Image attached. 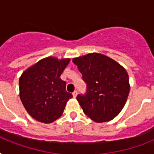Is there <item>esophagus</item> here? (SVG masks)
<instances>
[{"label": "esophagus", "instance_id": "34e87169", "mask_svg": "<svg viewBox=\"0 0 154 154\" xmlns=\"http://www.w3.org/2000/svg\"><path fill=\"white\" fill-rule=\"evenodd\" d=\"M77 91H76V90H75V91L72 93V96H73V97H77Z\"/></svg>", "mask_w": 154, "mask_h": 154}]
</instances>
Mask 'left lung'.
<instances>
[{
  "label": "left lung",
  "mask_w": 154,
  "mask_h": 154,
  "mask_svg": "<svg viewBox=\"0 0 154 154\" xmlns=\"http://www.w3.org/2000/svg\"><path fill=\"white\" fill-rule=\"evenodd\" d=\"M87 84V93L77 100L84 112L101 123L117 117L129 96V75L123 66L107 56L88 53L72 59Z\"/></svg>",
  "instance_id": "1"
}]
</instances>
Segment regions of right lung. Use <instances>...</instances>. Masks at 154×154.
Masks as SVG:
<instances>
[{"label":"right lung","instance_id":"obj_1","mask_svg":"<svg viewBox=\"0 0 154 154\" xmlns=\"http://www.w3.org/2000/svg\"><path fill=\"white\" fill-rule=\"evenodd\" d=\"M69 58H43L25 70L19 79L20 98L31 117L49 124L62 115L72 95L65 90L66 83L60 79Z\"/></svg>","mask_w":154,"mask_h":154}]
</instances>
